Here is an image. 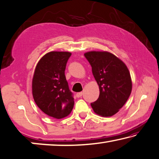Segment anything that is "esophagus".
Returning a JSON list of instances; mask_svg holds the SVG:
<instances>
[{"instance_id": "34e87169", "label": "esophagus", "mask_w": 159, "mask_h": 159, "mask_svg": "<svg viewBox=\"0 0 159 159\" xmlns=\"http://www.w3.org/2000/svg\"><path fill=\"white\" fill-rule=\"evenodd\" d=\"M82 95H83V92H79V93H76V97H77L78 98L81 97Z\"/></svg>"}]
</instances>
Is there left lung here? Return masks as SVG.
<instances>
[{"instance_id": "1", "label": "left lung", "mask_w": 159, "mask_h": 159, "mask_svg": "<svg viewBox=\"0 0 159 159\" xmlns=\"http://www.w3.org/2000/svg\"><path fill=\"white\" fill-rule=\"evenodd\" d=\"M84 56L91 65L99 87V97L91 103V107L98 115L111 117L124 106L131 93L132 80L128 68L109 52L91 51Z\"/></svg>"}]
</instances>
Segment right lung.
<instances>
[{
    "mask_svg": "<svg viewBox=\"0 0 159 159\" xmlns=\"http://www.w3.org/2000/svg\"><path fill=\"white\" fill-rule=\"evenodd\" d=\"M69 52H50L36 66L32 79V95L38 107L50 117L61 119L71 112L73 93L65 75Z\"/></svg>",
    "mask_w": 159,
    "mask_h": 159,
    "instance_id": "obj_1",
    "label": "right lung"
}]
</instances>
